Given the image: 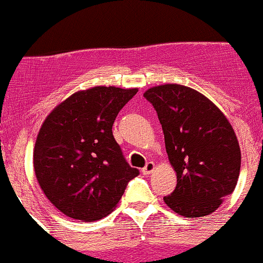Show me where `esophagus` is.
Returning a JSON list of instances; mask_svg holds the SVG:
<instances>
[{
  "instance_id": "obj_1",
  "label": "esophagus",
  "mask_w": 263,
  "mask_h": 263,
  "mask_svg": "<svg viewBox=\"0 0 263 263\" xmlns=\"http://www.w3.org/2000/svg\"><path fill=\"white\" fill-rule=\"evenodd\" d=\"M156 168V165H155V162H152V161H149V162H147L145 163V166L144 167L142 168V173L144 174V175H148V174H151L152 173L153 170H155Z\"/></svg>"
}]
</instances>
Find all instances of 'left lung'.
Wrapping results in <instances>:
<instances>
[{"instance_id":"obj_1","label":"left lung","mask_w":263,"mask_h":263,"mask_svg":"<svg viewBox=\"0 0 263 263\" xmlns=\"http://www.w3.org/2000/svg\"><path fill=\"white\" fill-rule=\"evenodd\" d=\"M143 96L157 112L178 178L163 201L181 216L212 214L239 178L241 155L233 126L215 103L185 85H157Z\"/></svg>"}]
</instances>
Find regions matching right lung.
Returning <instances> with one entry per match:
<instances>
[{
	"label": "right lung",
	"mask_w": 263,
	"mask_h": 263,
	"mask_svg": "<svg viewBox=\"0 0 263 263\" xmlns=\"http://www.w3.org/2000/svg\"><path fill=\"white\" fill-rule=\"evenodd\" d=\"M138 88L93 87L60 103L43 121L33 165L48 201L66 216L96 221L116 207L139 175L112 135L121 108Z\"/></svg>",
	"instance_id": "add662e5"
}]
</instances>
